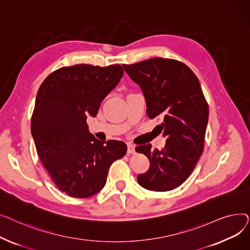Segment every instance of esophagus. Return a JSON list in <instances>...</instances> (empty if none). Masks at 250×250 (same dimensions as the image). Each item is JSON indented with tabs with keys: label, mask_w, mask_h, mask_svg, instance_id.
I'll use <instances>...</instances> for the list:
<instances>
[{
	"label": "esophagus",
	"mask_w": 250,
	"mask_h": 250,
	"mask_svg": "<svg viewBox=\"0 0 250 250\" xmlns=\"http://www.w3.org/2000/svg\"><path fill=\"white\" fill-rule=\"evenodd\" d=\"M136 151H135V146L133 145V144L128 143L127 144V154H134Z\"/></svg>",
	"instance_id": "1"
}]
</instances>
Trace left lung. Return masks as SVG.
I'll use <instances>...</instances> for the list:
<instances>
[{"mask_svg": "<svg viewBox=\"0 0 250 250\" xmlns=\"http://www.w3.org/2000/svg\"><path fill=\"white\" fill-rule=\"evenodd\" d=\"M126 74L140 85L150 118L161 117L157 125L166 137L163 150L151 144L136 151L147 156L150 168L138 175L139 185L152 191L178 188L191 174L204 151L208 106L199 79L186 63L154 58L123 64Z\"/></svg>", "mask_w": 250, "mask_h": 250, "instance_id": "8db88e82", "label": "left lung"}]
</instances>
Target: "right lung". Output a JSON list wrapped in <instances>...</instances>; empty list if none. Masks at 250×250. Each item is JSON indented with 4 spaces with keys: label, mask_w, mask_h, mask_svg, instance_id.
Here are the masks:
<instances>
[{
    "label": "right lung",
    "mask_w": 250,
    "mask_h": 250,
    "mask_svg": "<svg viewBox=\"0 0 250 250\" xmlns=\"http://www.w3.org/2000/svg\"><path fill=\"white\" fill-rule=\"evenodd\" d=\"M123 75L121 64H75L52 72L38 89L31 117L36 151L58 188L73 198L99 192L110 165L126 153L124 142L95 139L86 122Z\"/></svg>",
    "instance_id": "obj_1"
}]
</instances>
